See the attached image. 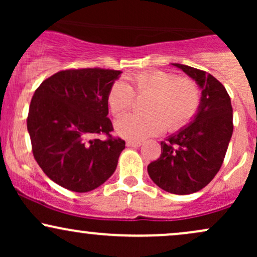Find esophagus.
I'll use <instances>...</instances> for the list:
<instances>
[{"instance_id": "obj_1", "label": "esophagus", "mask_w": 257, "mask_h": 257, "mask_svg": "<svg viewBox=\"0 0 257 257\" xmlns=\"http://www.w3.org/2000/svg\"><path fill=\"white\" fill-rule=\"evenodd\" d=\"M126 146H128V147H140L141 146V141L128 140V141H126Z\"/></svg>"}]
</instances>
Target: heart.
<instances>
[{
  "label": "heart",
  "instance_id": "heart-1",
  "mask_svg": "<svg viewBox=\"0 0 257 257\" xmlns=\"http://www.w3.org/2000/svg\"><path fill=\"white\" fill-rule=\"evenodd\" d=\"M134 94H149L143 113H126L116 120V133L129 140H144L164 131H178L193 118L199 107L198 85L191 78L152 70L131 77V84L116 81L107 94L112 113L118 116L134 102Z\"/></svg>",
  "mask_w": 257,
  "mask_h": 257
}]
</instances>
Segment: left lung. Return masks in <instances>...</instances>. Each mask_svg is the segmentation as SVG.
<instances>
[{"mask_svg": "<svg viewBox=\"0 0 257 257\" xmlns=\"http://www.w3.org/2000/svg\"><path fill=\"white\" fill-rule=\"evenodd\" d=\"M196 82L200 89L197 113L178 132L162 141V153L147 167L150 178L174 194L198 192L222 166L233 133L231 99L222 84L205 71L172 64Z\"/></svg>", "mask_w": 257, "mask_h": 257, "instance_id": "left-lung-1", "label": "left lung"}]
</instances>
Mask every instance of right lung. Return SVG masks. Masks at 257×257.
I'll use <instances>...</instances> for the list:
<instances>
[{
  "instance_id": "right-lung-1",
  "label": "right lung",
  "mask_w": 257,
  "mask_h": 257,
  "mask_svg": "<svg viewBox=\"0 0 257 257\" xmlns=\"http://www.w3.org/2000/svg\"><path fill=\"white\" fill-rule=\"evenodd\" d=\"M122 71L65 70L41 83L28 116L32 152L52 181L73 192H89L114 173L125 143L113 139L107 94ZM96 134L109 135L107 141Z\"/></svg>"
}]
</instances>
